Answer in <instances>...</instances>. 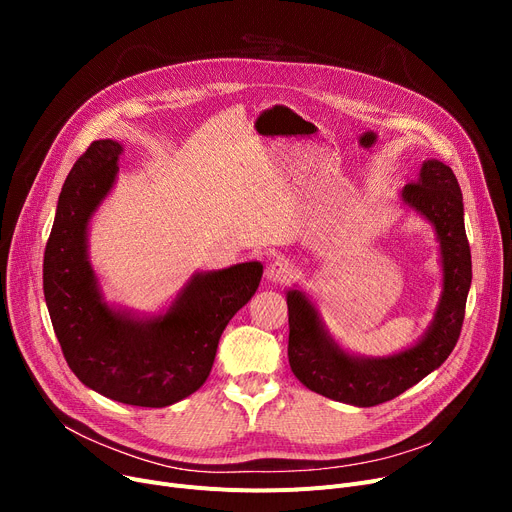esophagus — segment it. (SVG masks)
I'll list each match as a JSON object with an SVG mask.
<instances>
[{
  "label": "esophagus",
  "mask_w": 512,
  "mask_h": 512,
  "mask_svg": "<svg viewBox=\"0 0 512 512\" xmlns=\"http://www.w3.org/2000/svg\"><path fill=\"white\" fill-rule=\"evenodd\" d=\"M265 276H267V280H270V282L288 284V282L294 278V267H292L290 261L278 257V259H274L270 265H267Z\"/></svg>",
  "instance_id": "1"
}]
</instances>
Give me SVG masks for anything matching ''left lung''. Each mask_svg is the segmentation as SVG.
Masks as SVG:
<instances>
[{
    "mask_svg": "<svg viewBox=\"0 0 512 512\" xmlns=\"http://www.w3.org/2000/svg\"><path fill=\"white\" fill-rule=\"evenodd\" d=\"M411 207L436 226L444 265V292L432 328L405 353L388 359L346 355L319 324L301 292H288V361L313 392L357 407H375L396 398L440 367L461 336L471 286V249L463 222V193L454 172L438 159L423 164L415 182L402 191Z\"/></svg>",
    "mask_w": 512,
    "mask_h": 512,
    "instance_id": "8db88e82",
    "label": "left lung"
}]
</instances>
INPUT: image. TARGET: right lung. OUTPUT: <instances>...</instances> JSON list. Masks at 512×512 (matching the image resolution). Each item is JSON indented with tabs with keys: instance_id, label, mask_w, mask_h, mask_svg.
<instances>
[{
	"instance_id": "add662e5",
	"label": "right lung",
	"mask_w": 512,
	"mask_h": 512,
	"mask_svg": "<svg viewBox=\"0 0 512 512\" xmlns=\"http://www.w3.org/2000/svg\"><path fill=\"white\" fill-rule=\"evenodd\" d=\"M120 143L93 141L60 193L43 257V292L53 332L76 378L132 407H168L203 386L234 313L253 297L257 261L199 274L157 319H130L101 303L87 261V224L116 178Z\"/></svg>"
}]
</instances>
